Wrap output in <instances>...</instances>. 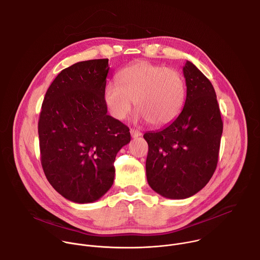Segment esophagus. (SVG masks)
Instances as JSON below:
<instances>
[{"label": "esophagus", "instance_id": "obj_1", "mask_svg": "<svg viewBox=\"0 0 260 260\" xmlns=\"http://www.w3.org/2000/svg\"><path fill=\"white\" fill-rule=\"evenodd\" d=\"M131 135H132V137H133L134 139H136V138L141 137V136H142V133H141L140 131H137V129H131Z\"/></svg>", "mask_w": 260, "mask_h": 260}]
</instances>
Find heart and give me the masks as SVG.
<instances>
[{
	"label": "heart",
	"mask_w": 260,
	"mask_h": 260,
	"mask_svg": "<svg viewBox=\"0 0 260 260\" xmlns=\"http://www.w3.org/2000/svg\"><path fill=\"white\" fill-rule=\"evenodd\" d=\"M116 79L118 84L110 82L104 88L105 105L115 119L124 120L134 102L137 118L155 127L169 125L181 113L186 88L178 71L138 61L122 69Z\"/></svg>",
	"instance_id": "1"
}]
</instances>
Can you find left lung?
<instances>
[{
    "label": "left lung",
    "mask_w": 260,
    "mask_h": 260,
    "mask_svg": "<svg viewBox=\"0 0 260 260\" xmlns=\"http://www.w3.org/2000/svg\"><path fill=\"white\" fill-rule=\"evenodd\" d=\"M186 100L179 116L157 132H147L146 176L164 198L187 199L203 189L218 162L223 131L215 89L191 62L183 67Z\"/></svg>",
    "instance_id": "1"
}]
</instances>
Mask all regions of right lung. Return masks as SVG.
<instances>
[{
  "label": "right lung",
  "mask_w": 260,
  "mask_h": 260,
  "mask_svg": "<svg viewBox=\"0 0 260 260\" xmlns=\"http://www.w3.org/2000/svg\"><path fill=\"white\" fill-rule=\"evenodd\" d=\"M108 61L90 59L62 70L42 104L43 171L60 196L77 204L93 203L111 188L116 154L131 141L129 128L107 114Z\"/></svg>",
  "instance_id": "1"
}]
</instances>
